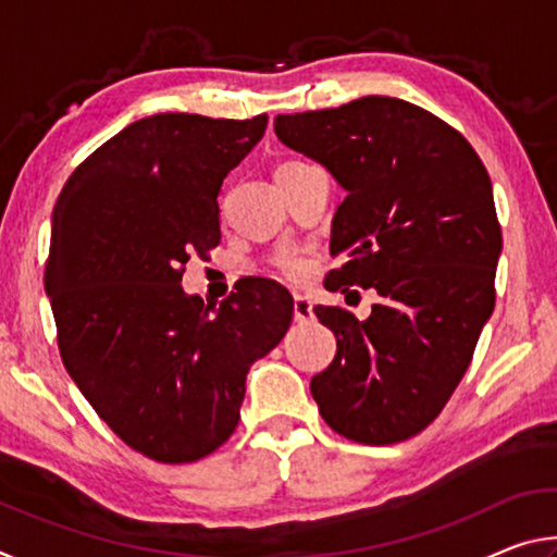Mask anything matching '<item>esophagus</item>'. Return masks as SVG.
I'll list each match as a JSON object with an SVG mask.
<instances>
[{"mask_svg":"<svg viewBox=\"0 0 557 557\" xmlns=\"http://www.w3.org/2000/svg\"><path fill=\"white\" fill-rule=\"evenodd\" d=\"M314 319H317V314H314L312 301H309L307 297L297 295V297H295V322L309 324V322H314Z\"/></svg>","mask_w":557,"mask_h":557,"instance_id":"34e87169","label":"esophagus"}]
</instances>
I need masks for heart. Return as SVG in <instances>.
<instances>
[{
	"label": "heart",
	"mask_w": 557,
	"mask_h": 557,
	"mask_svg": "<svg viewBox=\"0 0 557 557\" xmlns=\"http://www.w3.org/2000/svg\"><path fill=\"white\" fill-rule=\"evenodd\" d=\"M277 268L285 277L301 282L309 275V260L305 256H285L277 260Z\"/></svg>",
	"instance_id": "heart-1"
}]
</instances>
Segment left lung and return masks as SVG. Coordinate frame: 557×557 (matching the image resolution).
Here are the masks:
<instances>
[{
    "label": "left lung",
    "mask_w": 557,
    "mask_h": 557,
    "mask_svg": "<svg viewBox=\"0 0 557 557\" xmlns=\"http://www.w3.org/2000/svg\"><path fill=\"white\" fill-rule=\"evenodd\" d=\"M282 145L324 164L346 191L332 221L326 289L381 301L358 322L314 307L336 356L312 379L329 428L361 445L425 430L467 373L494 312L502 225L482 159L447 122L398 98L277 115Z\"/></svg>",
    "instance_id": "8db88e82"
}]
</instances>
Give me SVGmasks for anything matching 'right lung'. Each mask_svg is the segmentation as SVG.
Wrapping results in <instances>:
<instances>
[{
	"instance_id": "1",
	"label": "right lung",
	"mask_w": 557,
	"mask_h": 557,
	"mask_svg": "<svg viewBox=\"0 0 557 557\" xmlns=\"http://www.w3.org/2000/svg\"><path fill=\"white\" fill-rule=\"evenodd\" d=\"M265 127L268 115L143 117L55 201L44 282L65 371L125 445L164 465L233 435L245 375L295 314L272 280H248L219 309L178 285L188 258L221 243V184Z\"/></svg>"
}]
</instances>
